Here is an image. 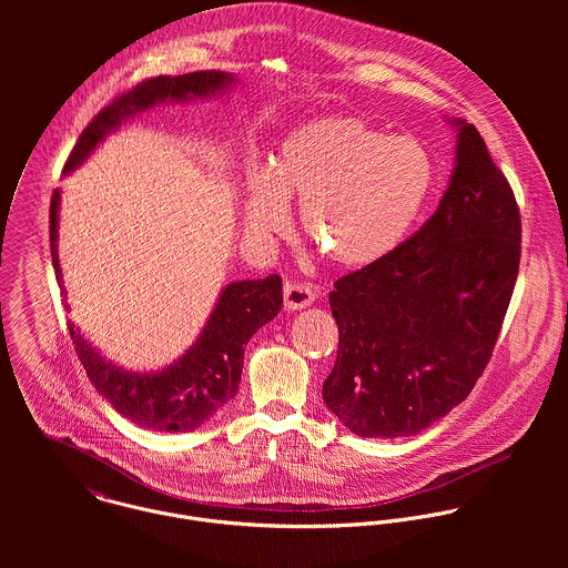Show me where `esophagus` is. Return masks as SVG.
I'll return each mask as SVG.
<instances>
[{"mask_svg":"<svg viewBox=\"0 0 568 568\" xmlns=\"http://www.w3.org/2000/svg\"><path fill=\"white\" fill-rule=\"evenodd\" d=\"M313 302H315V293L308 284L288 282L284 286V308L286 311H304V308L313 306Z\"/></svg>","mask_w":568,"mask_h":568,"instance_id":"1","label":"esophagus"}]
</instances>
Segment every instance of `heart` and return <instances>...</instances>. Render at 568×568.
Returning <instances> with one entry per match:
<instances>
[{
	"label": "heart",
	"mask_w": 568,
	"mask_h": 568,
	"mask_svg": "<svg viewBox=\"0 0 568 568\" xmlns=\"http://www.w3.org/2000/svg\"><path fill=\"white\" fill-rule=\"evenodd\" d=\"M433 187L426 151L405 135H383L354 115H322L288 131L266 170L246 176L243 230L266 243L300 225L325 262L358 271L405 241Z\"/></svg>",
	"instance_id": "heart-1"
}]
</instances>
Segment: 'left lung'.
Wrapping results in <instances>:
<instances>
[{"mask_svg": "<svg viewBox=\"0 0 568 568\" xmlns=\"http://www.w3.org/2000/svg\"><path fill=\"white\" fill-rule=\"evenodd\" d=\"M455 131L448 187L428 223L334 282L338 354L327 408L358 437L415 435L468 398L486 369L520 262V216L479 131Z\"/></svg>", "mask_w": 568, "mask_h": 568, "instance_id": "8db88e82", "label": "left lung"}]
</instances>
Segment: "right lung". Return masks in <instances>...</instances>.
Listing matches in <instances>:
<instances>
[{
  "label": "right lung",
  "mask_w": 568,
  "mask_h": 568,
  "mask_svg": "<svg viewBox=\"0 0 568 568\" xmlns=\"http://www.w3.org/2000/svg\"><path fill=\"white\" fill-rule=\"evenodd\" d=\"M236 82L234 74L219 70L140 82L133 91L122 93L104 106L82 131L63 174H72L81 168L106 135L115 133L135 115L163 102L176 104L221 98L230 93ZM59 210L61 190H54L50 205L52 266L63 293H68L59 262ZM65 308L70 311L68 304ZM280 308L282 280L277 275L230 282L221 288L196 341L176 361L158 372H133L109 361L74 324H70V334L95 392L122 417L146 430L187 433L234 400L243 374L244 347L262 325L277 317Z\"/></svg>",
  "instance_id": "1"
}]
</instances>
